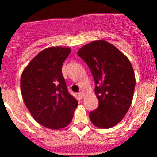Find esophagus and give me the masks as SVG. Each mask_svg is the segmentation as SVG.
Here are the masks:
<instances>
[{
    "label": "esophagus",
    "mask_w": 157,
    "mask_h": 157,
    "mask_svg": "<svg viewBox=\"0 0 157 157\" xmlns=\"http://www.w3.org/2000/svg\"><path fill=\"white\" fill-rule=\"evenodd\" d=\"M84 96H85V93H83V92H80V93H78V96L80 99H83V98L84 97Z\"/></svg>",
    "instance_id": "1"
}]
</instances>
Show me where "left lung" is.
Masks as SVG:
<instances>
[{
    "label": "left lung",
    "instance_id": "8db88e82",
    "mask_svg": "<svg viewBox=\"0 0 157 157\" xmlns=\"http://www.w3.org/2000/svg\"><path fill=\"white\" fill-rule=\"evenodd\" d=\"M93 76L99 106L90 112V121L100 128H110L124 118L131 105L135 75L128 58L112 44L97 40L77 52Z\"/></svg>",
    "mask_w": 157,
    "mask_h": 157
}]
</instances>
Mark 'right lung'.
Here are the masks:
<instances>
[{"instance_id": "obj_1", "label": "right lung", "mask_w": 157, "mask_h": 157, "mask_svg": "<svg viewBox=\"0 0 157 157\" xmlns=\"http://www.w3.org/2000/svg\"><path fill=\"white\" fill-rule=\"evenodd\" d=\"M71 51L61 46L44 49L25 67L20 78L26 108L38 123L49 129L67 127L78 105L67 91L61 71Z\"/></svg>"}]
</instances>
